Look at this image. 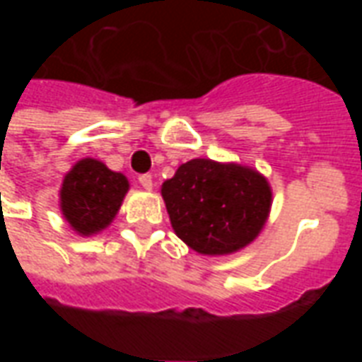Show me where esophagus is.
Here are the masks:
<instances>
[{"label": "esophagus", "instance_id": "obj_1", "mask_svg": "<svg viewBox=\"0 0 362 362\" xmlns=\"http://www.w3.org/2000/svg\"><path fill=\"white\" fill-rule=\"evenodd\" d=\"M137 182H139L145 189L153 188V176H151V174H141V176L137 178Z\"/></svg>", "mask_w": 362, "mask_h": 362}]
</instances>
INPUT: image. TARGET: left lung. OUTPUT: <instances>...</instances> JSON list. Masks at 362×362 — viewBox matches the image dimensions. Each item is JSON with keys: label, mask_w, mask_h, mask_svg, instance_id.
<instances>
[{"label": "left lung", "mask_w": 362, "mask_h": 362, "mask_svg": "<svg viewBox=\"0 0 362 362\" xmlns=\"http://www.w3.org/2000/svg\"><path fill=\"white\" fill-rule=\"evenodd\" d=\"M176 235L199 254H233L250 244L272 207L264 176L240 165L194 158L163 184Z\"/></svg>", "instance_id": "8db88e82"}]
</instances>
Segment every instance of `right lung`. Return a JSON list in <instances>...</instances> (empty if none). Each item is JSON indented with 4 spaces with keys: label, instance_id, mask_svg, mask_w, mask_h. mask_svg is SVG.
<instances>
[{
    "label": "right lung",
    "instance_id": "right-lung-1",
    "mask_svg": "<svg viewBox=\"0 0 362 362\" xmlns=\"http://www.w3.org/2000/svg\"><path fill=\"white\" fill-rule=\"evenodd\" d=\"M127 178L112 173L95 158H83L67 173L62 186V211L81 235H93L110 225L126 196Z\"/></svg>",
    "mask_w": 362,
    "mask_h": 362
}]
</instances>
